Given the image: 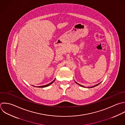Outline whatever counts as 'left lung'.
<instances>
[{"instance_id":"8db88e82","label":"left lung","mask_w":125,"mask_h":125,"mask_svg":"<svg viewBox=\"0 0 125 125\" xmlns=\"http://www.w3.org/2000/svg\"><path fill=\"white\" fill-rule=\"evenodd\" d=\"M75 83H76V84H78L79 86H81V87H85L84 86H82V85H80V84H78L77 82H75ZM100 84V83H99V84H97V85H94V86H93V87H90V88H93V87H96V86H98L99 84Z\"/></svg>"}]
</instances>
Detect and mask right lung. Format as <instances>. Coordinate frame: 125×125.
<instances>
[{"instance_id": "obj_1", "label": "right lung", "mask_w": 125, "mask_h": 125, "mask_svg": "<svg viewBox=\"0 0 125 125\" xmlns=\"http://www.w3.org/2000/svg\"><path fill=\"white\" fill-rule=\"evenodd\" d=\"M54 80H55V79H54L53 81H52V82H51L50 83H49V84H47V85H44V86H37V87H38V88H45V87H47L49 86V85H50L51 84H52L54 81Z\"/></svg>"}]
</instances>
